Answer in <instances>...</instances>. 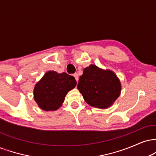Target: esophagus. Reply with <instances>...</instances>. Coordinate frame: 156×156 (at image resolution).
<instances>
[{
  "label": "esophagus",
  "mask_w": 156,
  "mask_h": 156,
  "mask_svg": "<svg viewBox=\"0 0 156 156\" xmlns=\"http://www.w3.org/2000/svg\"><path fill=\"white\" fill-rule=\"evenodd\" d=\"M73 76L75 77V78H76V80L77 81V83H78V73H75V74H73Z\"/></svg>",
  "instance_id": "34e87169"
}]
</instances>
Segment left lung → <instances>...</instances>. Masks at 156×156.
<instances>
[{"instance_id": "8db88e82", "label": "left lung", "mask_w": 156, "mask_h": 156, "mask_svg": "<svg viewBox=\"0 0 156 156\" xmlns=\"http://www.w3.org/2000/svg\"><path fill=\"white\" fill-rule=\"evenodd\" d=\"M78 89L89 105L107 108L120 94L121 83L114 72L91 64L80 76Z\"/></svg>"}]
</instances>
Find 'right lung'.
I'll list each match as a JSON object with an SVG mask.
<instances>
[{"label":"right lung","instance_id":"1","mask_svg":"<svg viewBox=\"0 0 156 156\" xmlns=\"http://www.w3.org/2000/svg\"><path fill=\"white\" fill-rule=\"evenodd\" d=\"M76 80L66 73L48 71L36 84L34 98L40 108L55 111L62 105L66 94L75 88Z\"/></svg>","mask_w":156,"mask_h":156}]
</instances>
